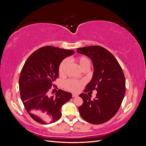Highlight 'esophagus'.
Returning a JSON list of instances; mask_svg holds the SVG:
<instances>
[{"label": "esophagus", "mask_w": 146, "mask_h": 146, "mask_svg": "<svg viewBox=\"0 0 146 146\" xmlns=\"http://www.w3.org/2000/svg\"><path fill=\"white\" fill-rule=\"evenodd\" d=\"M72 98H76V97L78 96V95L77 94H76V93H73L72 94Z\"/></svg>", "instance_id": "obj_1"}]
</instances>
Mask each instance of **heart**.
I'll list each match as a JSON object with an SVG mask.
<instances>
[{
	"mask_svg": "<svg viewBox=\"0 0 146 146\" xmlns=\"http://www.w3.org/2000/svg\"><path fill=\"white\" fill-rule=\"evenodd\" d=\"M74 61L76 62L78 67L82 70L85 69H89L91 66V61L86 56H80L74 58ZM69 61L67 59H64L59 65L58 73L60 76H63L65 75L66 70L68 67ZM83 84V82L77 81L74 80H69L64 83V86L66 89L71 91H77L80 90L81 85Z\"/></svg>",
	"mask_w": 146,
	"mask_h": 146,
	"instance_id": "1",
	"label": "heart"
}]
</instances>
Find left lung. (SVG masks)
Masks as SVG:
<instances>
[{
  "instance_id": "1",
  "label": "left lung",
  "mask_w": 146,
  "mask_h": 146,
  "mask_svg": "<svg viewBox=\"0 0 146 146\" xmlns=\"http://www.w3.org/2000/svg\"><path fill=\"white\" fill-rule=\"evenodd\" d=\"M77 50L89 57L94 66L93 76L84 91L98 92L92 100L86 94H80L83 102L78 107L79 113L91 123H103L115 115L121 107L125 93L124 74L115 57L102 47L87 46Z\"/></svg>"
}]
</instances>
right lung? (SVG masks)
Segmentation results:
<instances>
[{
	"instance_id": "obj_1",
	"label": "right lung",
	"mask_w": 146,
	"mask_h": 146,
	"mask_svg": "<svg viewBox=\"0 0 146 146\" xmlns=\"http://www.w3.org/2000/svg\"><path fill=\"white\" fill-rule=\"evenodd\" d=\"M74 54L71 50L44 46L32 53L24 64L19 80L21 98L26 111L37 122L47 124L58 121L61 107L71 99L69 92L58 90L50 95V91L58 77L60 64Z\"/></svg>"
}]
</instances>
